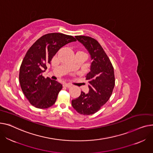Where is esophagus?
Returning <instances> with one entry per match:
<instances>
[{
  "mask_svg": "<svg viewBox=\"0 0 153 153\" xmlns=\"http://www.w3.org/2000/svg\"><path fill=\"white\" fill-rule=\"evenodd\" d=\"M71 85H70V84H68V83H65L64 85V86H65V87H67V88H70V87H71Z\"/></svg>",
  "mask_w": 153,
  "mask_h": 153,
  "instance_id": "34e87169",
  "label": "esophagus"
}]
</instances>
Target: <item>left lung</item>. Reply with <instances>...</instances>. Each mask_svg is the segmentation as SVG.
I'll return each mask as SVG.
<instances>
[{
	"mask_svg": "<svg viewBox=\"0 0 153 153\" xmlns=\"http://www.w3.org/2000/svg\"><path fill=\"white\" fill-rule=\"evenodd\" d=\"M91 55L93 62L91 71L86 79L89 84L88 94L82 91L81 95L71 101L74 109L79 114L91 115L97 112L109 100L115 86L114 67L103 48L95 39L76 36Z\"/></svg>",
	"mask_w": 153,
	"mask_h": 153,
	"instance_id": "obj_1",
	"label": "left lung"
}]
</instances>
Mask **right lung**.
<instances>
[{"label": "right lung", "instance_id": "1", "mask_svg": "<svg viewBox=\"0 0 153 153\" xmlns=\"http://www.w3.org/2000/svg\"><path fill=\"white\" fill-rule=\"evenodd\" d=\"M76 41L72 36L48 33L27 51L20 68L19 82L24 95L34 107L46 109L56 102L62 85L56 80L44 78L42 73L62 47Z\"/></svg>", "mask_w": 153, "mask_h": 153}]
</instances>
